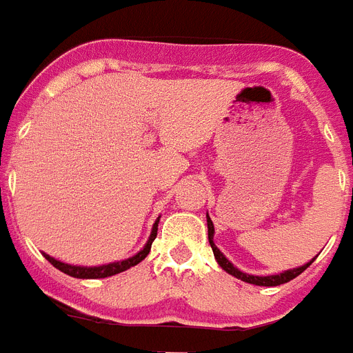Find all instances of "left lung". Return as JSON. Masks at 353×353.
Returning a JSON list of instances; mask_svg holds the SVG:
<instances>
[{"instance_id":"8db88e82","label":"left lung","mask_w":353,"mask_h":353,"mask_svg":"<svg viewBox=\"0 0 353 353\" xmlns=\"http://www.w3.org/2000/svg\"><path fill=\"white\" fill-rule=\"evenodd\" d=\"M208 236H209V243H211L212 252H214V258H216L218 265H220V267H222V269L225 270V272H229V274L234 276V278L241 279V281H245V283L260 285V287H276V285L287 283V281H290V279L298 278V276L301 274L303 270L307 269V267H310V263H312V261L316 260V258H314L312 261H308V263L301 265V267H298V269L285 270V272H279V274H272V276L245 274V272H241V270L236 269L234 265H232L231 261L227 260L225 256H223L222 252H220V249H218V247L214 245V241H212V238H214V225H212L209 214H208Z\"/></svg>"}]
</instances>
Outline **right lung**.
Wrapping results in <instances>:
<instances>
[{
  "mask_svg": "<svg viewBox=\"0 0 353 353\" xmlns=\"http://www.w3.org/2000/svg\"><path fill=\"white\" fill-rule=\"evenodd\" d=\"M160 220V218H159ZM159 220L153 223V229H151V234H150V240L142 247L135 256H131L128 260H122V261H113V263H108V265H99V267H79V265H68V263H63V261L55 260L52 258L50 254H45L46 260L50 261L54 265L55 269H59L61 272H65V274L72 276V278H79V279H99V278H108V276H115L119 272H124L128 270L130 267H135L137 263H141L144 260L145 256L150 254L151 250V243L153 240L157 238V231H159Z\"/></svg>",
  "mask_w": 353,
  "mask_h": 353,
  "instance_id": "obj_1",
  "label": "right lung"
}]
</instances>
